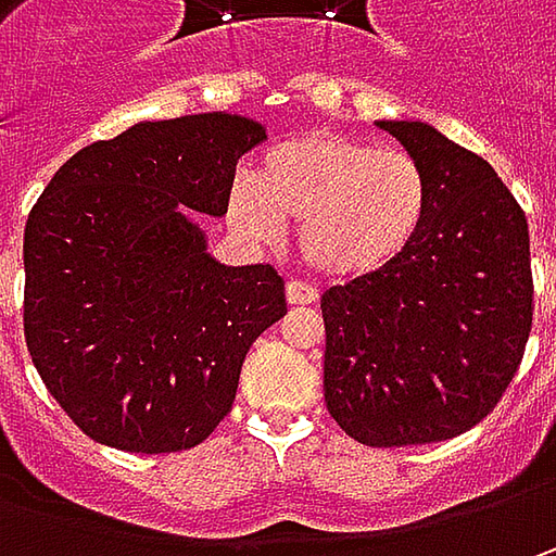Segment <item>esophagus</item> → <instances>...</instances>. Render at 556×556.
<instances>
[{
	"label": "esophagus",
	"mask_w": 556,
	"mask_h": 556,
	"mask_svg": "<svg viewBox=\"0 0 556 556\" xmlns=\"http://www.w3.org/2000/svg\"><path fill=\"white\" fill-rule=\"evenodd\" d=\"M288 303L290 306H312V303H318V290L303 281H288Z\"/></svg>",
	"instance_id": "1"
}]
</instances>
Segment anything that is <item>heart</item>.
<instances>
[{"label": "heart", "instance_id": "1", "mask_svg": "<svg viewBox=\"0 0 556 556\" xmlns=\"http://www.w3.org/2000/svg\"><path fill=\"white\" fill-rule=\"evenodd\" d=\"M228 219L271 244L296 225L303 263L337 281L383 271L415 244L430 210V179L402 148L315 129L271 144L253 179L228 188Z\"/></svg>", "mask_w": 556, "mask_h": 556}]
</instances>
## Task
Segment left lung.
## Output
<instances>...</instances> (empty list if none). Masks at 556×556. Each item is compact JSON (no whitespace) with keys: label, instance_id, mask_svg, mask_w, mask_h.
Wrapping results in <instances>:
<instances>
[{"label":"left lung","instance_id":"1","mask_svg":"<svg viewBox=\"0 0 556 556\" xmlns=\"http://www.w3.org/2000/svg\"><path fill=\"white\" fill-rule=\"evenodd\" d=\"M427 179L424 228L393 266L325 290V402L374 448L460 437L489 415L532 328L529 225L498 173L417 119H380Z\"/></svg>","mask_w":556,"mask_h":556}]
</instances>
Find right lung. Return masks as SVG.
I'll use <instances>...</instances> for the list:
<instances>
[{
    "label": "right lung",
    "instance_id": "right-lung-1",
    "mask_svg": "<svg viewBox=\"0 0 556 556\" xmlns=\"http://www.w3.org/2000/svg\"><path fill=\"white\" fill-rule=\"evenodd\" d=\"M266 139L238 114L136 123L76 151L24 228V337L46 390L101 445L194 448L231 412L247 350L285 312L271 266H223L189 210L225 216Z\"/></svg>",
    "mask_w": 556,
    "mask_h": 556
}]
</instances>
